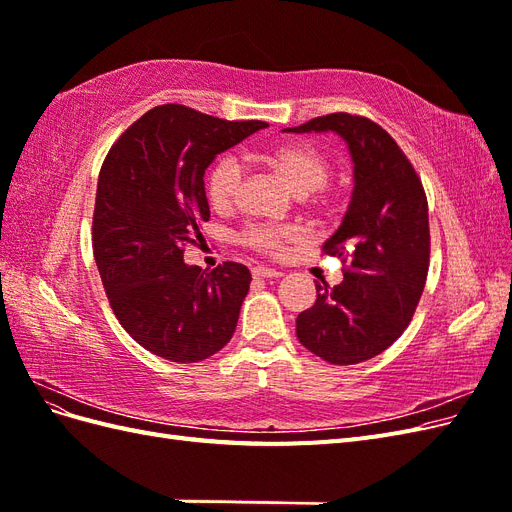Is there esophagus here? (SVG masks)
<instances>
[{
    "label": "esophagus",
    "instance_id": "1",
    "mask_svg": "<svg viewBox=\"0 0 512 512\" xmlns=\"http://www.w3.org/2000/svg\"><path fill=\"white\" fill-rule=\"evenodd\" d=\"M252 275L254 277H271V280H273V277H282L284 273L277 271V269H271V267H254Z\"/></svg>",
    "mask_w": 512,
    "mask_h": 512
}]
</instances>
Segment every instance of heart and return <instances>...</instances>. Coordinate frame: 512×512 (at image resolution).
Returning a JSON list of instances; mask_svg holds the SVG:
<instances>
[{"instance_id": "b5f03b06", "label": "heart", "mask_w": 512, "mask_h": 512, "mask_svg": "<svg viewBox=\"0 0 512 512\" xmlns=\"http://www.w3.org/2000/svg\"><path fill=\"white\" fill-rule=\"evenodd\" d=\"M271 166L282 175L290 188L305 196L309 192L322 190L329 177V162L320 151L305 145H284L271 151ZM243 185V164L237 156H222L215 162L207 175V194L215 209H228L235 203ZM324 203L327 198H318ZM299 237V228L294 226H267L252 224L243 230V243L254 247L258 252H280L282 245Z\"/></svg>"}]
</instances>
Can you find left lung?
Returning <instances> with one entry per match:
<instances>
[{"instance_id":"obj_1","label":"left lung","mask_w":512,"mask_h":512,"mask_svg":"<svg viewBox=\"0 0 512 512\" xmlns=\"http://www.w3.org/2000/svg\"><path fill=\"white\" fill-rule=\"evenodd\" d=\"M284 132H335L346 141L354 188L324 254L348 262L344 282L316 284V303L297 318L299 342L333 365L384 352L406 331L429 267L423 183L393 136L367 117L333 113Z\"/></svg>"}]
</instances>
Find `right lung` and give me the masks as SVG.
<instances>
[{"label": "right lung", "instance_id": "add662e5", "mask_svg": "<svg viewBox=\"0 0 512 512\" xmlns=\"http://www.w3.org/2000/svg\"><path fill=\"white\" fill-rule=\"evenodd\" d=\"M267 128L183 104L151 108L119 136L100 168L94 256L108 303L136 344L173 363H198L237 329L252 273L183 262L209 220L205 170L218 153Z\"/></svg>", "mask_w": 512, "mask_h": 512}]
</instances>
